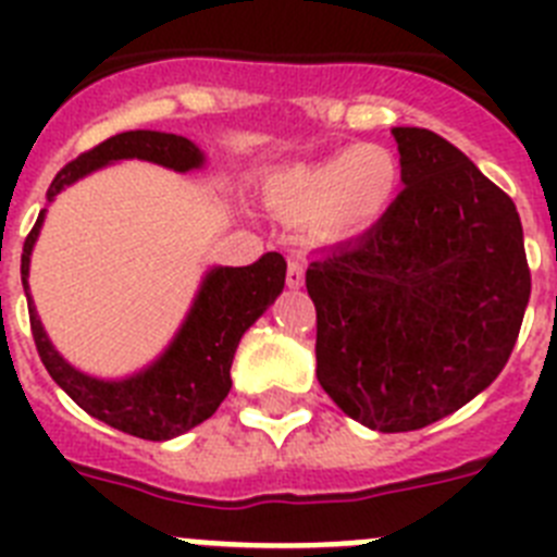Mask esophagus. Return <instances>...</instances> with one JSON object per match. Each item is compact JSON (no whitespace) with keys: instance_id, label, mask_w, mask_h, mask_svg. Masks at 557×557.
<instances>
[{"instance_id":"1","label":"esophagus","mask_w":557,"mask_h":557,"mask_svg":"<svg viewBox=\"0 0 557 557\" xmlns=\"http://www.w3.org/2000/svg\"><path fill=\"white\" fill-rule=\"evenodd\" d=\"M287 287L289 289H301L304 287V264L289 259L287 264Z\"/></svg>"}]
</instances>
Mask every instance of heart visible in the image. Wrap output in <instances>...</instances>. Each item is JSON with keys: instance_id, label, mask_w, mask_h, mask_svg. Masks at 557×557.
Returning <instances> with one entry per match:
<instances>
[{"instance_id": "1", "label": "heart", "mask_w": 557, "mask_h": 557, "mask_svg": "<svg viewBox=\"0 0 557 557\" xmlns=\"http://www.w3.org/2000/svg\"><path fill=\"white\" fill-rule=\"evenodd\" d=\"M401 191V164L385 145H357L314 164H295L264 181L278 218L309 223L326 243H348L376 228Z\"/></svg>"}]
</instances>
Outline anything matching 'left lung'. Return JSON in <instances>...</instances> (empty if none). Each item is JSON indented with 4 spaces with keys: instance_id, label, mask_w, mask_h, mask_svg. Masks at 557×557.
<instances>
[{
    "instance_id": "1",
    "label": "left lung",
    "mask_w": 557,
    "mask_h": 557,
    "mask_svg": "<svg viewBox=\"0 0 557 557\" xmlns=\"http://www.w3.org/2000/svg\"><path fill=\"white\" fill-rule=\"evenodd\" d=\"M401 195L309 264L318 382L348 418L410 432L469 405L508 362L530 301L513 200L426 127H393Z\"/></svg>"
}]
</instances>
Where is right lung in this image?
<instances>
[{
	"instance_id": "1",
	"label": "right lung",
	"mask_w": 557,
	"mask_h": 557,
	"mask_svg": "<svg viewBox=\"0 0 557 557\" xmlns=\"http://www.w3.org/2000/svg\"><path fill=\"white\" fill-rule=\"evenodd\" d=\"M150 161L175 172L203 170L206 152L186 136L161 131L116 133L95 150L63 166L49 184L47 203L55 200L66 186L77 184L91 172L120 161ZM47 220V206L29 231L22 253V284L29 307V326L36 348L49 376L61 391L91 418L113 430L127 432L145 441H170L203 424L214 416L231 391V362L243 334L253 326L270 304L282 295L287 262L282 253H264L248 268H223L214 264L203 273L191 307L172 334L164 351L139 371L120 379L91 376L81 371L52 346L47 329L36 312L29 295V259L38 234Z\"/></svg>"
}]
</instances>
